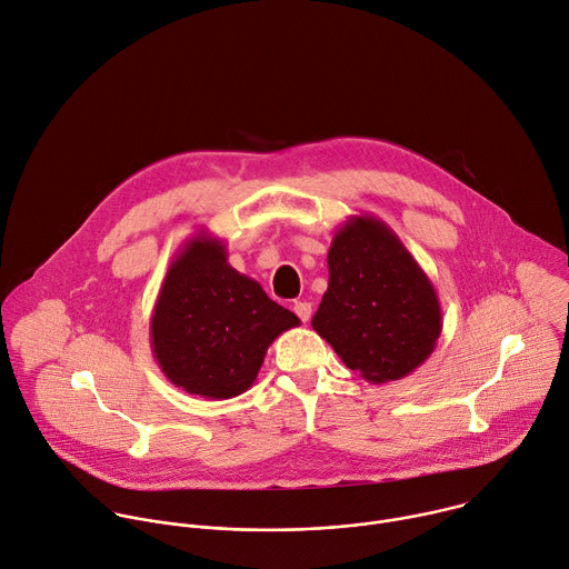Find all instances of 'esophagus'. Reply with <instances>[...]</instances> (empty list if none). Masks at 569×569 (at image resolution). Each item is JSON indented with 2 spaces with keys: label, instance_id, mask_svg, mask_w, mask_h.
<instances>
[{
  "label": "esophagus",
  "instance_id": "34e87169",
  "mask_svg": "<svg viewBox=\"0 0 569 569\" xmlns=\"http://www.w3.org/2000/svg\"><path fill=\"white\" fill-rule=\"evenodd\" d=\"M293 311H296V316H298L302 322H307V320L311 318V305H309L307 300L296 302V305H293Z\"/></svg>",
  "mask_w": 569,
  "mask_h": 569
}]
</instances>
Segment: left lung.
Wrapping results in <instances>:
<instances>
[{
	"label": "left lung",
	"instance_id": "8db88e82",
	"mask_svg": "<svg viewBox=\"0 0 569 569\" xmlns=\"http://www.w3.org/2000/svg\"><path fill=\"white\" fill-rule=\"evenodd\" d=\"M327 267L316 333L370 383L412 375L437 346L441 307L397 233L375 214H352L333 233Z\"/></svg>",
	"mask_w": 569,
	"mask_h": 569
}]
</instances>
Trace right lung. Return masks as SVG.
Returning a JSON list of instances; mask_svg holds the SVG:
<instances>
[{
	"instance_id": "obj_1",
	"label": "right lung",
	"mask_w": 569,
	"mask_h": 569,
	"mask_svg": "<svg viewBox=\"0 0 569 569\" xmlns=\"http://www.w3.org/2000/svg\"><path fill=\"white\" fill-rule=\"evenodd\" d=\"M298 325L260 282L229 264L223 240L199 231L177 251L161 282L150 346L172 386L219 401L247 392L269 346Z\"/></svg>"
}]
</instances>
